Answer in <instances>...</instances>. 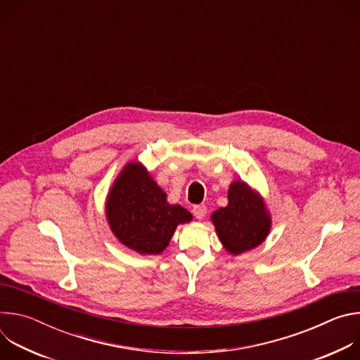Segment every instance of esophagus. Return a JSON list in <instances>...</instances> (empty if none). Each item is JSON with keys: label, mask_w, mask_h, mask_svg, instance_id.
Returning a JSON list of instances; mask_svg holds the SVG:
<instances>
[{"label": "esophagus", "mask_w": 360, "mask_h": 360, "mask_svg": "<svg viewBox=\"0 0 360 360\" xmlns=\"http://www.w3.org/2000/svg\"><path fill=\"white\" fill-rule=\"evenodd\" d=\"M192 214L195 215L196 219H203L205 215H207V207H205V205H193Z\"/></svg>", "instance_id": "esophagus-1"}]
</instances>
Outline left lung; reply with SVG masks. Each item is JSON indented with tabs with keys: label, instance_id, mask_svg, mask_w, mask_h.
I'll list each match as a JSON object with an SVG mask.
<instances>
[{
	"label": "left lung",
	"instance_id": "8db88e82",
	"mask_svg": "<svg viewBox=\"0 0 360 360\" xmlns=\"http://www.w3.org/2000/svg\"><path fill=\"white\" fill-rule=\"evenodd\" d=\"M228 199V207L212 214V222L225 249L239 255L265 240L271 219L261 198L245 182H233L229 186Z\"/></svg>",
	"mask_w": 360,
	"mask_h": 360
}]
</instances>
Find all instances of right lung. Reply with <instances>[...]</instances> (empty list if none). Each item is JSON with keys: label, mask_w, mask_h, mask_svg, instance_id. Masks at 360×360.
<instances>
[{"label": "right lung", "mask_w": 360, "mask_h": 360, "mask_svg": "<svg viewBox=\"0 0 360 360\" xmlns=\"http://www.w3.org/2000/svg\"><path fill=\"white\" fill-rule=\"evenodd\" d=\"M107 218L115 236L128 248L158 255L169 243L176 226L192 215L179 205H169L167 193L141 164H129L115 181L107 199Z\"/></svg>", "instance_id": "add662e5"}]
</instances>
